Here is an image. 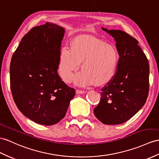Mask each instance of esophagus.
Here are the masks:
<instances>
[{
	"instance_id": "1",
	"label": "esophagus",
	"mask_w": 159,
	"mask_h": 159,
	"mask_svg": "<svg viewBox=\"0 0 159 159\" xmlns=\"http://www.w3.org/2000/svg\"><path fill=\"white\" fill-rule=\"evenodd\" d=\"M75 93H76V94H84L86 93V92L82 91V90H76Z\"/></svg>"
}]
</instances>
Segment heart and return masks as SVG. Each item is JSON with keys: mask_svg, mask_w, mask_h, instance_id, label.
Segmentation results:
<instances>
[{"mask_svg": "<svg viewBox=\"0 0 159 159\" xmlns=\"http://www.w3.org/2000/svg\"><path fill=\"white\" fill-rule=\"evenodd\" d=\"M119 61L115 46L94 38L80 37L71 42V47L64 46L61 48L58 71L63 82L69 83L82 63L83 71L74 77L76 86H102L113 80Z\"/></svg>", "mask_w": 159, "mask_h": 159, "instance_id": "1", "label": "heart"}]
</instances>
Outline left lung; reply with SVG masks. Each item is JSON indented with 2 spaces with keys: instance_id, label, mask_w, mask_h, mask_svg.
Returning a JSON list of instances; mask_svg holds the SVG:
<instances>
[{
  "instance_id": "1",
  "label": "left lung",
  "mask_w": 159,
  "mask_h": 159,
  "mask_svg": "<svg viewBox=\"0 0 159 159\" xmlns=\"http://www.w3.org/2000/svg\"><path fill=\"white\" fill-rule=\"evenodd\" d=\"M114 38L119 61L115 75L101 90L94 113L106 125L128 121L144 105L149 91V63L138 42L121 30L102 28Z\"/></svg>"
}]
</instances>
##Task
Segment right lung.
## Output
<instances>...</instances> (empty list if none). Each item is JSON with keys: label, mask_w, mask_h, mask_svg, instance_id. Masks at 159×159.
Instances as JSON below:
<instances>
[{"label": "right lung", "mask_w": 159, "mask_h": 159, "mask_svg": "<svg viewBox=\"0 0 159 159\" xmlns=\"http://www.w3.org/2000/svg\"><path fill=\"white\" fill-rule=\"evenodd\" d=\"M65 30L52 23L34 27L11 58L10 83L14 101L25 117L52 125L63 119L75 95L58 75Z\"/></svg>", "instance_id": "add662e5"}]
</instances>
